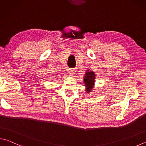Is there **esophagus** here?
Wrapping results in <instances>:
<instances>
[{
    "label": "esophagus",
    "instance_id": "34e87169",
    "mask_svg": "<svg viewBox=\"0 0 146 146\" xmlns=\"http://www.w3.org/2000/svg\"><path fill=\"white\" fill-rule=\"evenodd\" d=\"M75 74H76V71L74 70V69H72V68H71V69L69 70V74H70V75L74 76Z\"/></svg>",
    "mask_w": 146,
    "mask_h": 146
}]
</instances>
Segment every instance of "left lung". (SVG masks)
I'll list each match as a JSON object with an SVG mask.
<instances>
[{
	"label": "left lung",
	"instance_id": "8db88e82",
	"mask_svg": "<svg viewBox=\"0 0 146 146\" xmlns=\"http://www.w3.org/2000/svg\"><path fill=\"white\" fill-rule=\"evenodd\" d=\"M96 74L93 70H90L89 69L86 70L85 72L84 76L83 78V82L84 84L85 92L86 93H90L92 92L95 87V82L96 79Z\"/></svg>",
	"mask_w": 146,
	"mask_h": 146
}]
</instances>
